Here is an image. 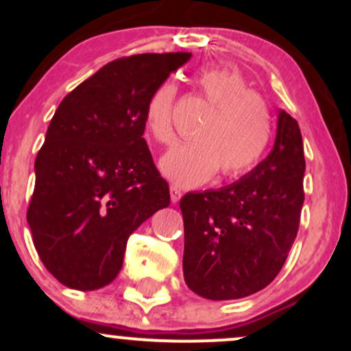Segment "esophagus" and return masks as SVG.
Wrapping results in <instances>:
<instances>
[{"instance_id":"1","label":"esophagus","mask_w":351,"mask_h":351,"mask_svg":"<svg viewBox=\"0 0 351 351\" xmlns=\"http://www.w3.org/2000/svg\"><path fill=\"white\" fill-rule=\"evenodd\" d=\"M170 196H171V203H178L181 199V196H183V193H181V189L178 186H170Z\"/></svg>"}]
</instances>
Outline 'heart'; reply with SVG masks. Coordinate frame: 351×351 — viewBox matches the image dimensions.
<instances>
[{
  "instance_id": "heart-1",
  "label": "heart",
  "mask_w": 351,
  "mask_h": 351,
  "mask_svg": "<svg viewBox=\"0 0 351 351\" xmlns=\"http://www.w3.org/2000/svg\"><path fill=\"white\" fill-rule=\"evenodd\" d=\"M193 82L211 110L196 128L195 142L176 145L163 156L162 171L180 186L206 183L217 170L224 178L251 171L271 145V107L234 71L208 67L196 72ZM176 94L178 88L173 82L160 84L145 107L147 134L162 145L175 140Z\"/></svg>"
}]
</instances>
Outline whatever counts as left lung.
<instances>
[{
  "instance_id": "left-lung-1",
  "label": "left lung",
  "mask_w": 351,
  "mask_h": 351,
  "mask_svg": "<svg viewBox=\"0 0 351 351\" xmlns=\"http://www.w3.org/2000/svg\"><path fill=\"white\" fill-rule=\"evenodd\" d=\"M299 123L280 110L272 152L236 183L180 201L184 282L204 299H243L280 272L297 237L304 204Z\"/></svg>"
}]
</instances>
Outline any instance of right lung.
I'll return each mask as SVG.
<instances>
[{
	"mask_svg": "<svg viewBox=\"0 0 351 351\" xmlns=\"http://www.w3.org/2000/svg\"><path fill=\"white\" fill-rule=\"evenodd\" d=\"M189 58L115 59L59 104L36 156L27 224L44 267L66 287L110 284L132 232L170 204L143 138V115L153 90Z\"/></svg>",
	"mask_w": 351,
	"mask_h": 351,
	"instance_id": "add662e5",
	"label": "right lung"
}]
</instances>
